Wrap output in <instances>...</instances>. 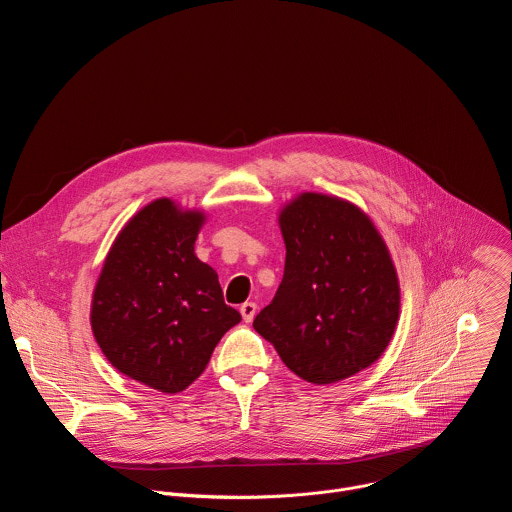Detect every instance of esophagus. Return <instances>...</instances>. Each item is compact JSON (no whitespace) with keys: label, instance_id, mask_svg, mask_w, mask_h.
I'll use <instances>...</instances> for the list:
<instances>
[{"label":"esophagus","instance_id":"obj_1","mask_svg":"<svg viewBox=\"0 0 512 512\" xmlns=\"http://www.w3.org/2000/svg\"><path fill=\"white\" fill-rule=\"evenodd\" d=\"M239 312H241V316H243L245 322H253L255 314H257V304H255V302H245V304L239 308Z\"/></svg>","mask_w":512,"mask_h":512}]
</instances>
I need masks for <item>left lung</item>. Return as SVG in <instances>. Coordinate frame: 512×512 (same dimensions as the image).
Returning a JSON list of instances; mask_svg holds the SVG:
<instances>
[{
	"mask_svg": "<svg viewBox=\"0 0 512 512\" xmlns=\"http://www.w3.org/2000/svg\"><path fill=\"white\" fill-rule=\"evenodd\" d=\"M277 223L283 279L253 328L291 373L314 385L371 367L401 310L397 269L371 216L344 198L302 192L283 204Z\"/></svg>",
	"mask_w": 512,
	"mask_h": 512,
	"instance_id": "left-lung-1",
	"label": "left lung"
}]
</instances>
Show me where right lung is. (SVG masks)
<instances>
[{
  "label": "right lung",
  "mask_w": 512,
  "mask_h": 512,
  "mask_svg": "<svg viewBox=\"0 0 512 512\" xmlns=\"http://www.w3.org/2000/svg\"><path fill=\"white\" fill-rule=\"evenodd\" d=\"M206 212L156 198L115 237L91 302L93 336L113 367L162 393L206 369L241 314L225 304L216 271L194 253Z\"/></svg>",
  "instance_id": "1"
}]
</instances>
